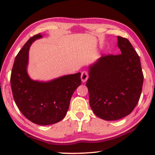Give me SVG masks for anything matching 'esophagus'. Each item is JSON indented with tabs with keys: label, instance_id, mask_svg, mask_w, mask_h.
Here are the masks:
<instances>
[{
	"label": "esophagus",
	"instance_id": "obj_1",
	"mask_svg": "<svg viewBox=\"0 0 155 155\" xmlns=\"http://www.w3.org/2000/svg\"><path fill=\"white\" fill-rule=\"evenodd\" d=\"M81 81L83 83H85L88 79V72L87 71H83V72L81 73Z\"/></svg>",
	"mask_w": 155,
	"mask_h": 155
}]
</instances>
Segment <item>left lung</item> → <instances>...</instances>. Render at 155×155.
Returning <instances> with one entry per match:
<instances>
[{
  "label": "left lung",
  "instance_id": "8db88e82",
  "mask_svg": "<svg viewBox=\"0 0 155 155\" xmlns=\"http://www.w3.org/2000/svg\"><path fill=\"white\" fill-rule=\"evenodd\" d=\"M117 38L121 54L102 55L90 65L86 84L91 109L105 120L129 114L139 101L143 84L139 55L128 39Z\"/></svg>",
  "mask_w": 155,
  "mask_h": 155
}]
</instances>
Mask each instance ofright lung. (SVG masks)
I'll return each mask as SVG.
<instances>
[{
    "label": "right lung",
    "instance_id": "obj_1",
    "mask_svg": "<svg viewBox=\"0 0 155 155\" xmlns=\"http://www.w3.org/2000/svg\"><path fill=\"white\" fill-rule=\"evenodd\" d=\"M38 34L26 42L13 64L11 84L16 104L24 116L39 125L57 123L64 118L72 95L81 84V72L44 82L32 80L27 72L28 51Z\"/></svg>",
    "mask_w": 155,
    "mask_h": 155
}]
</instances>
